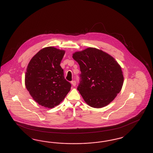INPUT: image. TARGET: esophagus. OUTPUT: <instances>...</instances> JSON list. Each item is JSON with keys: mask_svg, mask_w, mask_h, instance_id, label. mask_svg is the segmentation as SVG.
I'll return each instance as SVG.
<instances>
[{"mask_svg": "<svg viewBox=\"0 0 153 153\" xmlns=\"http://www.w3.org/2000/svg\"><path fill=\"white\" fill-rule=\"evenodd\" d=\"M71 84H72V85H73V87H74L76 85V82L75 81H71Z\"/></svg>", "mask_w": 153, "mask_h": 153, "instance_id": "obj_1", "label": "esophagus"}]
</instances>
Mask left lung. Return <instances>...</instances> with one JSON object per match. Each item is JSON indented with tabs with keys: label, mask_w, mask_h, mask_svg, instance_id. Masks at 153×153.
Returning <instances> with one entry per match:
<instances>
[{
	"label": "left lung",
	"mask_w": 153,
	"mask_h": 153,
	"mask_svg": "<svg viewBox=\"0 0 153 153\" xmlns=\"http://www.w3.org/2000/svg\"><path fill=\"white\" fill-rule=\"evenodd\" d=\"M81 74L77 90L89 106L104 107L117 97L123 84L122 68L108 53L94 48L74 53Z\"/></svg>",
	"instance_id": "1"
}]
</instances>
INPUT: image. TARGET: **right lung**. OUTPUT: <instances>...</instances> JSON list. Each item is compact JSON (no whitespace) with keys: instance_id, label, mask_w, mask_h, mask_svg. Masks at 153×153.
<instances>
[{"instance_id":"obj_1","label":"right lung","mask_w":153,"mask_h":153,"mask_svg":"<svg viewBox=\"0 0 153 153\" xmlns=\"http://www.w3.org/2000/svg\"><path fill=\"white\" fill-rule=\"evenodd\" d=\"M65 51L54 47L40 50L31 59L25 74V85L38 104L52 108L62 102L71 84L60 66Z\"/></svg>"}]
</instances>
